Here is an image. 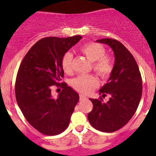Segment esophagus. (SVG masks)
I'll use <instances>...</instances> for the list:
<instances>
[{"mask_svg":"<svg viewBox=\"0 0 156 156\" xmlns=\"http://www.w3.org/2000/svg\"><path fill=\"white\" fill-rule=\"evenodd\" d=\"M79 97H80V100H84V99H86V98H87V97H86L85 96H84V95H83V94H80V95H79Z\"/></svg>","mask_w":156,"mask_h":156,"instance_id":"1","label":"esophagus"}]
</instances>
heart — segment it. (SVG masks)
<instances>
[{
  "label": "heart",
  "instance_id": "heart-1",
  "mask_svg": "<svg viewBox=\"0 0 156 156\" xmlns=\"http://www.w3.org/2000/svg\"><path fill=\"white\" fill-rule=\"evenodd\" d=\"M81 53L85 55L90 61L93 62L94 70L103 78L110 76L113 70L112 59L106 55V50L101 44L96 42H90L83 45L80 49ZM72 54L65 53L62 58V68L66 73L72 71ZM72 87L78 92L89 94L98 86V79L92 75H81L74 78L72 82Z\"/></svg>",
  "mask_w": 156,
  "mask_h": 156
}]
</instances>
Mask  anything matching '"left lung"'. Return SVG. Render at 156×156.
Returning <instances> with one entry per match:
<instances>
[{"label": "left lung", "mask_w": 156, "mask_h": 156, "mask_svg": "<svg viewBox=\"0 0 156 156\" xmlns=\"http://www.w3.org/2000/svg\"><path fill=\"white\" fill-rule=\"evenodd\" d=\"M97 42L112 49L115 64L108 82L99 90L103 97L108 94L109 100L90 99L93 110L87 118L95 129L112 133L125 126L134 115L142 97V78L133 55L121 42L110 38Z\"/></svg>", "instance_id": "obj_1"}]
</instances>
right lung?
<instances>
[{
	"instance_id": "right-lung-1",
	"label": "right lung",
	"mask_w": 156,
	"mask_h": 156,
	"mask_svg": "<svg viewBox=\"0 0 156 156\" xmlns=\"http://www.w3.org/2000/svg\"><path fill=\"white\" fill-rule=\"evenodd\" d=\"M82 37H48L36 42L22 61L16 80L17 103L28 122L46 135H57L67 128L79 95L66 83L62 58ZM63 87L57 99L51 86Z\"/></svg>"
}]
</instances>
